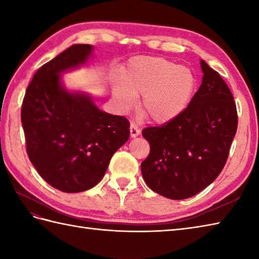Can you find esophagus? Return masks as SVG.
Returning a JSON list of instances; mask_svg holds the SVG:
<instances>
[{"mask_svg":"<svg viewBox=\"0 0 259 259\" xmlns=\"http://www.w3.org/2000/svg\"><path fill=\"white\" fill-rule=\"evenodd\" d=\"M140 135V129L138 128V125L135 124V123H131L130 124V136L135 138V137L139 136Z\"/></svg>","mask_w":259,"mask_h":259,"instance_id":"obj_1","label":"esophagus"}]
</instances>
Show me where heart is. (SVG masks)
Wrapping results in <instances>:
<instances>
[{"mask_svg":"<svg viewBox=\"0 0 259 259\" xmlns=\"http://www.w3.org/2000/svg\"><path fill=\"white\" fill-rule=\"evenodd\" d=\"M122 81H114V95L126 111L141 96L140 106L152 121L164 123L175 119L188 106L196 89V78L188 68L160 57L130 60Z\"/></svg>","mask_w":259,"mask_h":259,"instance_id":"1","label":"heart"}]
</instances>
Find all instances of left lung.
<instances>
[{
  "instance_id": "left-lung-1",
  "label": "left lung",
  "mask_w": 259,
  "mask_h": 259,
  "mask_svg": "<svg viewBox=\"0 0 259 259\" xmlns=\"http://www.w3.org/2000/svg\"><path fill=\"white\" fill-rule=\"evenodd\" d=\"M202 83L183 112L142 136L150 152L141 172L151 190L169 199L195 196L216 179L237 131L232 91L217 71L201 61Z\"/></svg>"
}]
</instances>
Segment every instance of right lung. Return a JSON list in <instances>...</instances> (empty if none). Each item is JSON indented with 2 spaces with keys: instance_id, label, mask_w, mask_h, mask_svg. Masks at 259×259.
Wrapping results in <instances>:
<instances>
[{
  "instance_id": "add662e5",
  "label": "right lung",
  "mask_w": 259,
  "mask_h": 259,
  "mask_svg": "<svg viewBox=\"0 0 259 259\" xmlns=\"http://www.w3.org/2000/svg\"><path fill=\"white\" fill-rule=\"evenodd\" d=\"M91 51L89 45H74L43 64L22 102L30 161L49 185L63 192L95 187L130 135L128 119L101 111L89 97L69 93L60 83L59 73L84 63Z\"/></svg>"
}]
</instances>
